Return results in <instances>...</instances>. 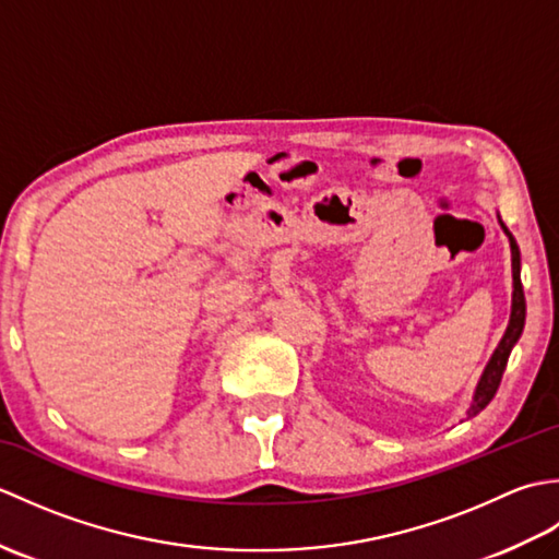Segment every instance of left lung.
Listing matches in <instances>:
<instances>
[{
	"label": "left lung",
	"mask_w": 559,
	"mask_h": 559,
	"mask_svg": "<svg viewBox=\"0 0 559 559\" xmlns=\"http://www.w3.org/2000/svg\"><path fill=\"white\" fill-rule=\"evenodd\" d=\"M502 228H504V233L509 235V245H512V273H514L512 317H509V326H507V331H504L500 346H497V350L492 353V358H490L488 367H485V372H483L480 382H478V389H476V396H473L468 415L480 413V411L492 401V396L497 394V389H500V382H502L507 360H509V353H512L514 343L519 341L521 331H524V322H526V298H524V286H521V259H519V247H516V240L512 237V233L507 230L504 223H502Z\"/></svg>",
	"instance_id": "left-lung-1"
}]
</instances>
